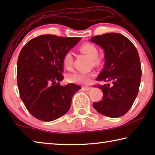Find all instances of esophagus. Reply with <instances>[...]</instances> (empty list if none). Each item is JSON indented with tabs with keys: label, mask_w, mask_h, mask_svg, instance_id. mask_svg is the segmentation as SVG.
<instances>
[{
	"label": "esophagus",
	"mask_w": 155,
	"mask_h": 155,
	"mask_svg": "<svg viewBox=\"0 0 155 155\" xmlns=\"http://www.w3.org/2000/svg\"><path fill=\"white\" fill-rule=\"evenodd\" d=\"M91 89V87H82V90L84 91H89Z\"/></svg>",
	"instance_id": "obj_1"
}]
</instances>
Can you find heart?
<instances>
[{
    "mask_svg": "<svg viewBox=\"0 0 155 155\" xmlns=\"http://www.w3.org/2000/svg\"><path fill=\"white\" fill-rule=\"evenodd\" d=\"M80 51L82 53L86 54L90 59H92L94 64H98L100 59L98 58V50L94 44L91 43H85L81 45L79 48ZM64 67L68 70H71L73 67V57L70 52H67L62 59ZM94 76L92 73L89 72H74L68 75V80L70 83L76 84H82L86 85L90 83L91 78Z\"/></svg>",
    "mask_w": 155,
    "mask_h": 155,
    "instance_id": "b5f03b06",
    "label": "heart"
}]
</instances>
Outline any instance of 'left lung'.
<instances>
[{"instance_id": "left-lung-1", "label": "left lung", "mask_w": 155, "mask_h": 155, "mask_svg": "<svg viewBox=\"0 0 155 155\" xmlns=\"http://www.w3.org/2000/svg\"><path fill=\"white\" fill-rule=\"evenodd\" d=\"M91 41L104 51L105 64L96 78L112 83L96 85L103 93L101 101L93 103L100 114L110 117L122 116L129 111L137 96L141 68L138 52L133 44L119 33L96 35Z\"/></svg>"}]
</instances>
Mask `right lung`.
Instances as JSON below:
<instances>
[{
	"instance_id": "obj_1",
	"label": "right lung",
	"mask_w": 155,
	"mask_h": 155,
	"mask_svg": "<svg viewBox=\"0 0 155 155\" xmlns=\"http://www.w3.org/2000/svg\"><path fill=\"white\" fill-rule=\"evenodd\" d=\"M81 40L42 35L31 40L18 59L17 83L20 96L35 118L51 122L64 115L71 106L72 96L81 89L73 83L61 86L64 54Z\"/></svg>"
}]
</instances>
